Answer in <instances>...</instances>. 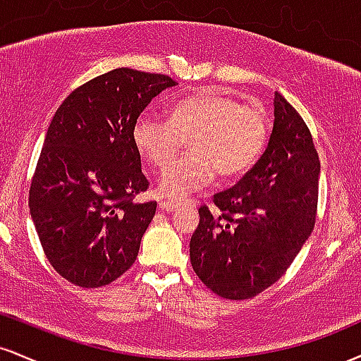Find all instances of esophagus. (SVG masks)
<instances>
[{"mask_svg":"<svg viewBox=\"0 0 361 361\" xmlns=\"http://www.w3.org/2000/svg\"><path fill=\"white\" fill-rule=\"evenodd\" d=\"M180 204H176V202H169V200H161L159 202V209L164 210V212H173V210H176Z\"/></svg>","mask_w":361,"mask_h":361,"instance_id":"34e87169","label":"esophagus"}]
</instances>
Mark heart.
Listing matches in <instances>:
<instances>
[{"instance_id":"1","label":"heart","mask_w":361,"mask_h":361,"mask_svg":"<svg viewBox=\"0 0 361 361\" xmlns=\"http://www.w3.org/2000/svg\"><path fill=\"white\" fill-rule=\"evenodd\" d=\"M185 140L190 151L164 169L157 186L171 200L209 186L215 176L233 181L246 175L267 146L268 117L261 106L207 90L173 103L168 120L144 114L132 127L135 151L154 168L168 166Z\"/></svg>"}]
</instances>
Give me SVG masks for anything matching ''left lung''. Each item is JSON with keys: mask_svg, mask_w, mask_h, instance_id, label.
Segmentation results:
<instances>
[{"mask_svg": "<svg viewBox=\"0 0 361 361\" xmlns=\"http://www.w3.org/2000/svg\"><path fill=\"white\" fill-rule=\"evenodd\" d=\"M273 130L258 163L233 188L200 207L190 239L197 276L219 297L244 300L287 271L314 229L321 164L312 135L275 91Z\"/></svg>", "mask_w": 361, "mask_h": 361, "instance_id": "1", "label": "left lung"}]
</instances>
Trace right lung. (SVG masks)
<instances>
[{
    "instance_id": "add662e5",
    "label": "right lung",
    "mask_w": 361,
    "mask_h": 361,
    "mask_svg": "<svg viewBox=\"0 0 361 361\" xmlns=\"http://www.w3.org/2000/svg\"><path fill=\"white\" fill-rule=\"evenodd\" d=\"M173 86L164 74L118 68L74 90L54 115L28 207L54 270L78 287L109 285L137 258L157 204L134 200L149 183L132 127Z\"/></svg>"
}]
</instances>
